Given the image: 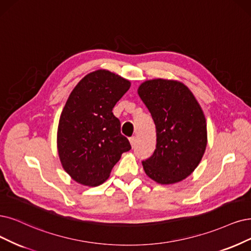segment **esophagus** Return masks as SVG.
Masks as SVG:
<instances>
[{"label": "esophagus", "mask_w": 251, "mask_h": 251, "mask_svg": "<svg viewBox=\"0 0 251 251\" xmlns=\"http://www.w3.org/2000/svg\"><path fill=\"white\" fill-rule=\"evenodd\" d=\"M129 142H130V144H131V147H132V148H134V146H135V143H136V138H135V136H132V137L129 138Z\"/></svg>", "instance_id": "obj_1"}]
</instances>
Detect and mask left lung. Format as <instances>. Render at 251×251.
I'll return each instance as SVG.
<instances>
[{
	"label": "left lung",
	"instance_id": "1",
	"mask_svg": "<svg viewBox=\"0 0 251 251\" xmlns=\"http://www.w3.org/2000/svg\"><path fill=\"white\" fill-rule=\"evenodd\" d=\"M156 127V149L143 161L159 184H174L197 169L207 147L205 115L192 92L178 80L156 78L138 87Z\"/></svg>",
	"mask_w": 251,
	"mask_h": 251
}]
</instances>
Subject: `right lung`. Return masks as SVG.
Masks as SVG:
<instances>
[{"instance_id":"add662e5","label":"right lung","mask_w":251,"mask_h":251,"mask_svg":"<svg viewBox=\"0 0 251 251\" xmlns=\"http://www.w3.org/2000/svg\"><path fill=\"white\" fill-rule=\"evenodd\" d=\"M130 81L100 69L83 77L70 93L59 121L57 145L63 169L86 186L108 179L121 155L131 149L113 114Z\"/></svg>"}]
</instances>
